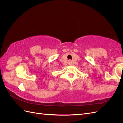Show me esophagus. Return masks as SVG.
Listing matches in <instances>:
<instances>
[{"mask_svg": "<svg viewBox=\"0 0 123 123\" xmlns=\"http://www.w3.org/2000/svg\"><path fill=\"white\" fill-rule=\"evenodd\" d=\"M69 64L70 65H72V61H70V60L69 61Z\"/></svg>", "mask_w": 123, "mask_h": 123, "instance_id": "esophagus-1", "label": "esophagus"}]
</instances>
